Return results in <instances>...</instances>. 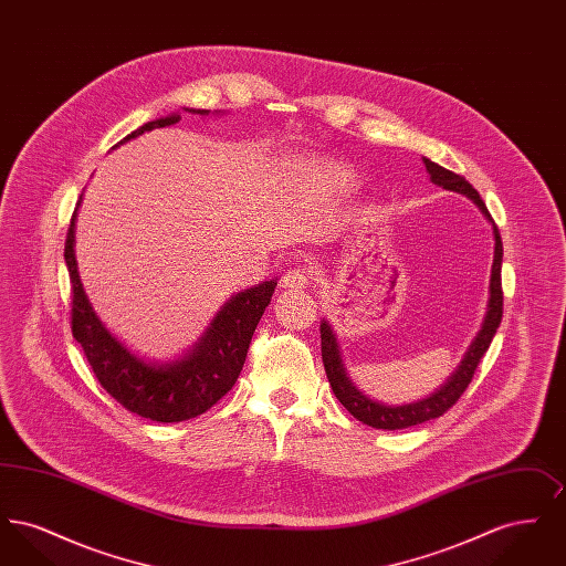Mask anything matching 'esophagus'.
<instances>
[{
	"label": "esophagus",
	"instance_id": "1",
	"mask_svg": "<svg viewBox=\"0 0 566 566\" xmlns=\"http://www.w3.org/2000/svg\"><path fill=\"white\" fill-rule=\"evenodd\" d=\"M307 282H310V273L305 268H298V265L284 271V275H282V286L289 291H303L307 286Z\"/></svg>",
	"mask_w": 566,
	"mask_h": 566
}]
</instances>
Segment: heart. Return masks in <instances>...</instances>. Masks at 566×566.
I'll return each instance as SVG.
<instances>
[{"label":"heart","mask_w":566,"mask_h":566,"mask_svg":"<svg viewBox=\"0 0 566 566\" xmlns=\"http://www.w3.org/2000/svg\"><path fill=\"white\" fill-rule=\"evenodd\" d=\"M321 176H323L328 185H342V182L348 180L346 171L337 163H324L323 167H321Z\"/></svg>","instance_id":"1"}]
</instances>
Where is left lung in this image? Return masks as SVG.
<instances>
[{
    "mask_svg": "<svg viewBox=\"0 0 566 566\" xmlns=\"http://www.w3.org/2000/svg\"><path fill=\"white\" fill-rule=\"evenodd\" d=\"M427 165V171L431 176L432 182L443 187L446 190H454L460 195H467L482 212L485 218L492 222L494 229V263H492V275H490V301H488V312H485L484 324L482 331L478 333L475 342L471 344V348L464 354L462 363L458 365L454 376L450 377L434 395L418 401V403L409 405H384L377 403L374 399H369L367 395H363L354 384H352L348 371L344 367L339 346L335 339V333L331 328V324L323 321L321 323V346H323L324 371L328 377V384L335 392V397L339 399V403L344 405L356 420H360L367 427L374 429H384V431H399L407 427H416L422 422H429L432 418L443 416L450 407L457 405L460 395L467 390V386L471 384V379L475 376V369L482 360L485 350L490 348V342L501 324L503 318V289H501V265H503V242H501V233L492 220V216L488 212L480 192L473 189L462 176H458L454 171L432 163L431 159H422Z\"/></svg>",
    "mask_w": 566,
    "mask_h": 566,
    "instance_id": "left-lung-1",
    "label": "left lung"
}]
</instances>
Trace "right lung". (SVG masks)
<instances>
[{"label":"right lung","instance_id":"right-lung-1","mask_svg":"<svg viewBox=\"0 0 566 566\" xmlns=\"http://www.w3.org/2000/svg\"><path fill=\"white\" fill-rule=\"evenodd\" d=\"M189 112L208 114V109ZM178 120L180 114L150 120L118 144L144 132L176 125ZM74 227L76 210L65 240V263L72 282V335L81 344L99 384L125 409L155 422H182L206 413L235 386L254 328L270 305L277 282L270 280L231 296L185 358L165 365L146 363L109 333L84 295L74 254Z\"/></svg>","mask_w":566,"mask_h":566}]
</instances>
